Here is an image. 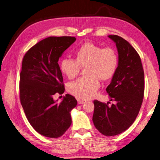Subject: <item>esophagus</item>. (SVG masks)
<instances>
[{
  "mask_svg": "<svg viewBox=\"0 0 160 160\" xmlns=\"http://www.w3.org/2000/svg\"><path fill=\"white\" fill-rule=\"evenodd\" d=\"M78 104L81 105V104H84L85 103V101H83V100H78Z\"/></svg>",
  "mask_w": 160,
  "mask_h": 160,
  "instance_id": "esophagus-1",
  "label": "esophagus"
}]
</instances>
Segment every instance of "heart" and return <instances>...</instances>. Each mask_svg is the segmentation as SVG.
Returning <instances> with one entry per match:
<instances>
[{"instance_id":"1","label":"heart","mask_w":160,"mask_h":160,"mask_svg":"<svg viewBox=\"0 0 160 160\" xmlns=\"http://www.w3.org/2000/svg\"><path fill=\"white\" fill-rule=\"evenodd\" d=\"M76 59L64 58L60 62V69L68 79L78 74L80 68H86L88 77L68 85L70 93L77 98L86 100L94 96L99 88V80L108 81L116 72L119 57L116 51L110 47L103 48L92 42H86L75 51Z\"/></svg>"}]
</instances>
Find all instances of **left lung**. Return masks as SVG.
I'll return each instance as SVG.
<instances>
[{
  "label": "left lung",
  "mask_w": 160,
  "mask_h": 160,
  "mask_svg": "<svg viewBox=\"0 0 160 160\" xmlns=\"http://www.w3.org/2000/svg\"><path fill=\"white\" fill-rule=\"evenodd\" d=\"M108 38L116 45L119 64L106 91L116 103L93 101L92 121L100 133L111 137L125 131L137 118L144 98V72L139 55L127 41L116 35Z\"/></svg>",
  "instance_id": "8db88e82"
}]
</instances>
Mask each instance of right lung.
Masks as SVG:
<instances>
[{
    "instance_id": "obj_1",
    "label": "right lung",
    "mask_w": 160,
    "mask_h": 160,
    "mask_svg": "<svg viewBox=\"0 0 160 160\" xmlns=\"http://www.w3.org/2000/svg\"><path fill=\"white\" fill-rule=\"evenodd\" d=\"M74 37H49L39 41L23 57L20 76V102L32 127L46 137L62 136L72 123L70 113L77 105L66 94L61 103L56 93L64 92L58 59L75 42Z\"/></svg>"
}]
</instances>
